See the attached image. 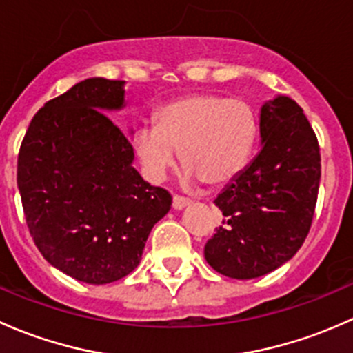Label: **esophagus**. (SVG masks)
Masks as SVG:
<instances>
[{
    "mask_svg": "<svg viewBox=\"0 0 353 353\" xmlns=\"http://www.w3.org/2000/svg\"><path fill=\"white\" fill-rule=\"evenodd\" d=\"M190 199H185V197H180V195H175V197H173V209L175 210H181V209H185V207L187 205H190Z\"/></svg>",
    "mask_w": 353,
    "mask_h": 353,
    "instance_id": "obj_1",
    "label": "esophagus"
}]
</instances>
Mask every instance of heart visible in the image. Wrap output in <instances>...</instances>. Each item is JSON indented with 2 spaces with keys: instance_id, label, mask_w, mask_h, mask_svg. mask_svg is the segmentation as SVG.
<instances>
[{
  "instance_id": "obj_1",
  "label": "heart",
  "mask_w": 353,
  "mask_h": 353,
  "mask_svg": "<svg viewBox=\"0 0 353 353\" xmlns=\"http://www.w3.org/2000/svg\"><path fill=\"white\" fill-rule=\"evenodd\" d=\"M255 141V112L245 100L197 93L159 108L154 127L137 129L134 148L152 181L166 176L181 149L187 180L217 187L245 170Z\"/></svg>"
}]
</instances>
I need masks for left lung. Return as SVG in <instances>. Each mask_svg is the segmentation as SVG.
I'll use <instances>...</instances> for the list:
<instances>
[{"label": "left lung", "mask_w": 353, "mask_h": 353, "mask_svg": "<svg viewBox=\"0 0 353 353\" xmlns=\"http://www.w3.org/2000/svg\"><path fill=\"white\" fill-rule=\"evenodd\" d=\"M260 152L214 203L224 221L203 256L219 274L256 279L289 261L310 232L321 156L303 108L289 97L261 105Z\"/></svg>", "instance_id": "8db88e82"}]
</instances>
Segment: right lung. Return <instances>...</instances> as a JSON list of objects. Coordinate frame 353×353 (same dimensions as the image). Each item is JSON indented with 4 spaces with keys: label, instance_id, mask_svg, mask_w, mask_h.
I'll return each instance as SVG.
<instances>
[{
    "label": "right lung",
    "instance_id": "1",
    "mask_svg": "<svg viewBox=\"0 0 353 353\" xmlns=\"http://www.w3.org/2000/svg\"><path fill=\"white\" fill-rule=\"evenodd\" d=\"M125 81L88 78L34 115L17 183L42 256L86 284H110L139 265L172 195L132 166L125 134L103 112L125 105Z\"/></svg>",
    "mask_w": 353,
    "mask_h": 353
}]
</instances>
